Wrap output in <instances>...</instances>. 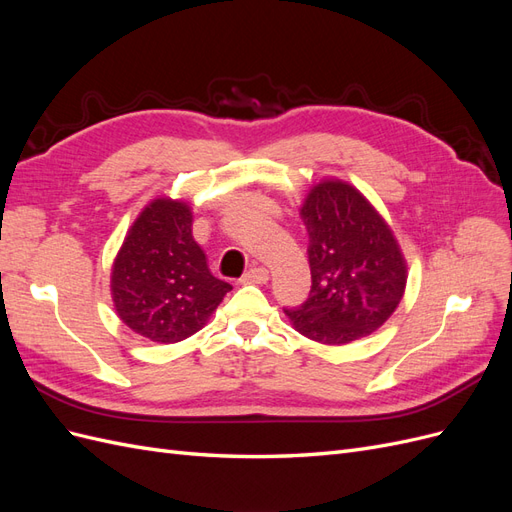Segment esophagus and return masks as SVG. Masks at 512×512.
Returning <instances> with one entry per match:
<instances>
[{
	"label": "esophagus",
	"instance_id": "esophagus-1",
	"mask_svg": "<svg viewBox=\"0 0 512 512\" xmlns=\"http://www.w3.org/2000/svg\"><path fill=\"white\" fill-rule=\"evenodd\" d=\"M245 284H267L269 282V271L265 267H254L243 275Z\"/></svg>",
	"mask_w": 512,
	"mask_h": 512
}]
</instances>
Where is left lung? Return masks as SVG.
Listing matches in <instances>:
<instances>
[{"label":"left lung","instance_id":"1","mask_svg":"<svg viewBox=\"0 0 512 512\" xmlns=\"http://www.w3.org/2000/svg\"><path fill=\"white\" fill-rule=\"evenodd\" d=\"M309 235L312 290L284 309L292 327L320 344L342 346L380 329L397 309L408 267L389 224L339 179H322L299 211Z\"/></svg>","mask_w":512,"mask_h":512}]
</instances>
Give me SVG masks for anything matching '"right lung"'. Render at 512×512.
<instances>
[{"instance_id": "obj_1", "label": "right lung", "mask_w": 512, "mask_h": 512, "mask_svg": "<svg viewBox=\"0 0 512 512\" xmlns=\"http://www.w3.org/2000/svg\"><path fill=\"white\" fill-rule=\"evenodd\" d=\"M228 290L192 237L190 205L151 200L113 262L111 294L121 322L151 342L175 344L205 327Z\"/></svg>"}]
</instances>
